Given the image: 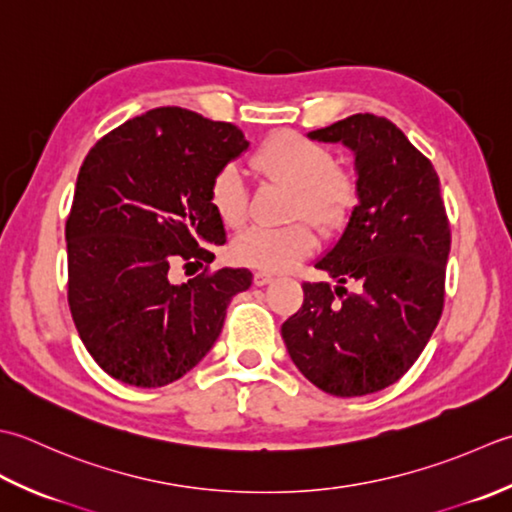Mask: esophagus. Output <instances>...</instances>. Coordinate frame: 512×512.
<instances>
[{"label":"esophagus","mask_w":512,"mask_h":512,"mask_svg":"<svg viewBox=\"0 0 512 512\" xmlns=\"http://www.w3.org/2000/svg\"><path fill=\"white\" fill-rule=\"evenodd\" d=\"M271 280H274V276L265 274V271H256V274H254V285L256 287H265V285L271 283Z\"/></svg>","instance_id":"34e87169"}]
</instances>
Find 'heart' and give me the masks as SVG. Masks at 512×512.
Listing matches in <instances>:
<instances>
[{
	"mask_svg": "<svg viewBox=\"0 0 512 512\" xmlns=\"http://www.w3.org/2000/svg\"><path fill=\"white\" fill-rule=\"evenodd\" d=\"M252 165L269 181L289 185L296 192L291 214L305 216L322 232H338L349 221L358 203L356 183L336 168L327 148L300 137L280 132L267 139ZM210 205L227 227L247 221V187L236 165L214 174L210 183ZM316 247V236L305 223L287 227H249L232 243V258L245 267L263 271H287L307 258Z\"/></svg>",
	"mask_w": 512,
	"mask_h": 512,
	"instance_id": "obj_1",
	"label": "heart"
}]
</instances>
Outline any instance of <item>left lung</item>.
<instances>
[{
  "label": "left lung",
  "mask_w": 512,
  "mask_h": 512,
  "mask_svg": "<svg viewBox=\"0 0 512 512\" xmlns=\"http://www.w3.org/2000/svg\"><path fill=\"white\" fill-rule=\"evenodd\" d=\"M307 137L353 152L358 205L316 260L336 285H302L305 302L280 333L311 384L356 398L398 382L429 342L444 307L451 229L433 163L389 119L353 114Z\"/></svg>",
  "instance_id": "1"
}]
</instances>
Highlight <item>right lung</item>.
I'll use <instances>...</instances> for the list:
<instances>
[{
	"instance_id": "add662e5",
	"label": "right lung",
	"mask_w": 512,
	"mask_h": 512,
	"mask_svg": "<svg viewBox=\"0 0 512 512\" xmlns=\"http://www.w3.org/2000/svg\"><path fill=\"white\" fill-rule=\"evenodd\" d=\"M249 148L232 123L156 108L97 141L66 221L68 305L99 367L130 387H165L221 336L252 271L223 267L172 283V267L212 263L225 243L210 183ZM193 263L190 264L189 260Z\"/></svg>"
}]
</instances>
